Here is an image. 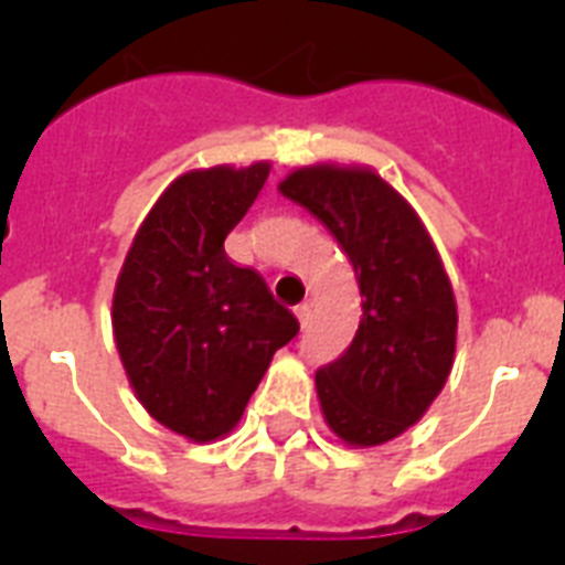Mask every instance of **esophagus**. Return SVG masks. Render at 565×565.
<instances>
[{
	"label": "esophagus",
	"mask_w": 565,
	"mask_h": 565,
	"mask_svg": "<svg viewBox=\"0 0 565 565\" xmlns=\"http://www.w3.org/2000/svg\"><path fill=\"white\" fill-rule=\"evenodd\" d=\"M294 313H297L299 326H302V328H308V322H311V306H308V302H302V306H297V308H294Z\"/></svg>",
	"instance_id": "34e87169"
}]
</instances>
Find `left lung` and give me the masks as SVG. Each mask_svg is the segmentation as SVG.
<instances>
[{"mask_svg": "<svg viewBox=\"0 0 565 565\" xmlns=\"http://www.w3.org/2000/svg\"><path fill=\"white\" fill-rule=\"evenodd\" d=\"M279 192L326 223L362 294L356 337L317 371L328 427L353 447L391 441L452 371L458 311L441 257L411 203L371 169L302 167Z\"/></svg>", "mask_w": 565, "mask_h": 565, "instance_id": "obj_1", "label": "left lung"}]
</instances>
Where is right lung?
I'll list each match as a JSON object with an SVG mask.
<instances>
[{
    "mask_svg": "<svg viewBox=\"0 0 565 565\" xmlns=\"http://www.w3.org/2000/svg\"><path fill=\"white\" fill-rule=\"evenodd\" d=\"M271 167L181 174L158 198L115 282L113 331L124 371L154 422L192 441L226 436L274 353L299 322L223 239Z\"/></svg>",
    "mask_w": 565,
    "mask_h": 565,
    "instance_id": "obj_1",
    "label": "right lung"
}]
</instances>
